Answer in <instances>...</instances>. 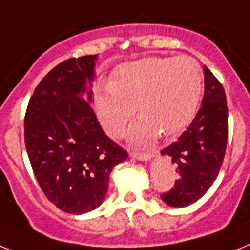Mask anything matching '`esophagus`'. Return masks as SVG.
<instances>
[{
    "mask_svg": "<svg viewBox=\"0 0 250 250\" xmlns=\"http://www.w3.org/2000/svg\"><path fill=\"white\" fill-rule=\"evenodd\" d=\"M129 155L137 160H147L151 158V154L150 153H140V151H131Z\"/></svg>",
    "mask_w": 250,
    "mask_h": 250,
    "instance_id": "obj_1",
    "label": "esophagus"
}]
</instances>
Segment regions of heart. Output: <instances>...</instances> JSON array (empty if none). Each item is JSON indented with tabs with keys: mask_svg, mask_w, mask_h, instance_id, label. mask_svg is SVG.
Instances as JSON below:
<instances>
[{
	"mask_svg": "<svg viewBox=\"0 0 250 250\" xmlns=\"http://www.w3.org/2000/svg\"><path fill=\"white\" fill-rule=\"evenodd\" d=\"M202 92V70L195 59L147 58L122 65L110 83L93 95L97 118L106 133L119 137L135 114L141 121L131 131L136 140L159 132L172 136L190 123Z\"/></svg>",
	"mask_w": 250,
	"mask_h": 250,
	"instance_id": "obj_1",
	"label": "heart"
}]
</instances>
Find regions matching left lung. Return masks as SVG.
<instances>
[{"label": "left lung", "instance_id": "8db88e82", "mask_svg": "<svg viewBox=\"0 0 250 250\" xmlns=\"http://www.w3.org/2000/svg\"><path fill=\"white\" fill-rule=\"evenodd\" d=\"M202 107L186 131L162 150L176 166L177 180L160 198L169 207H186L202 198L224 163L229 136V110L224 87L204 66Z\"/></svg>", "mask_w": 250, "mask_h": 250}]
</instances>
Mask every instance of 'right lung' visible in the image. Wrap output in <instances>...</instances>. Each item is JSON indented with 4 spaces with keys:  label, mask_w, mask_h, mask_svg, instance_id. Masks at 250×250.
<instances>
[{
    "label": "right lung",
    "mask_w": 250,
    "mask_h": 250,
    "mask_svg": "<svg viewBox=\"0 0 250 250\" xmlns=\"http://www.w3.org/2000/svg\"><path fill=\"white\" fill-rule=\"evenodd\" d=\"M96 58H72L51 69L36 87L24 118L26 153L41 190L70 214L100 206L111 169L128 157L81 96L93 79Z\"/></svg>",
    "instance_id": "add662e5"
}]
</instances>
